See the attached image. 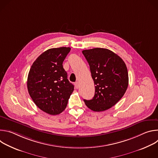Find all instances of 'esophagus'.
Instances as JSON below:
<instances>
[{
  "label": "esophagus",
  "mask_w": 158,
  "mask_h": 158,
  "mask_svg": "<svg viewBox=\"0 0 158 158\" xmlns=\"http://www.w3.org/2000/svg\"><path fill=\"white\" fill-rule=\"evenodd\" d=\"M74 85H75V87H76V89H78V87H79V83H78V82H75Z\"/></svg>",
  "instance_id": "obj_1"
}]
</instances>
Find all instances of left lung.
Here are the masks:
<instances>
[{
	"label": "left lung",
	"instance_id": "left-lung-1",
	"mask_svg": "<svg viewBox=\"0 0 158 158\" xmlns=\"http://www.w3.org/2000/svg\"><path fill=\"white\" fill-rule=\"evenodd\" d=\"M90 66L95 85V94L85 105L95 112L114 106L125 94L129 82L127 67L123 60L112 51L104 48L82 51Z\"/></svg>",
	"mask_w": 158,
	"mask_h": 158
}]
</instances>
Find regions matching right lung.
<instances>
[{
    "label": "right lung",
    "instance_id": "1",
    "mask_svg": "<svg viewBox=\"0 0 158 158\" xmlns=\"http://www.w3.org/2000/svg\"><path fill=\"white\" fill-rule=\"evenodd\" d=\"M70 51V48L62 47L44 52L34 62L28 74L30 96L40 109L51 115L65 109L74 91L62 65Z\"/></svg>",
    "mask_w": 158,
    "mask_h": 158
}]
</instances>
